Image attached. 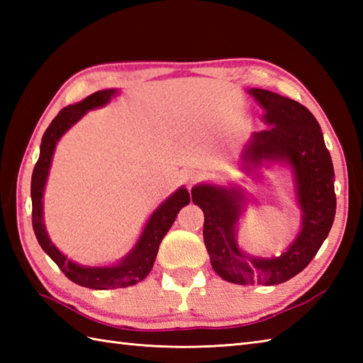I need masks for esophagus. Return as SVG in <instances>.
Returning <instances> with one entry per match:
<instances>
[{
	"instance_id": "obj_1",
	"label": "esophagus",
	"mask_w": 363,
	"mask_h": 363,
	"mask_svg": "<svg viewBox=\"0 0 363 363\" xmlns=\"http://www.w3.org/2000/svg\"><path fill=\"white\" fill-rule=\"evenodd\" d=\"M181 179L187 184V186H194L195 181L198 179V173L195 172V169H182L181 172Z\"/></svg>"
}]
</instances>
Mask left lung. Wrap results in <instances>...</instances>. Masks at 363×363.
I'll list each match as a JSON object with an SVG mask.
<instances>
[{
  "instance_id": "left-lung-1",
  "label": "left lung",
  "mask_w": 363,
  "mask_h": 363,
  "mask_svg": "<svg viewBox=\"0 0 363 363\" xmlns=\"http://www.w3.org/2000/svg\"><path fill=\"white\" fill-rule=\"evenodd\" d=\"M248 94L264 109L265 128L252 133L240 156V168L260 179L262 167L281 164L293 177L301 229L281 256L246 254L237 242L238 221L248 199L230 184H198L191 194L204 212V245L213 272L238 285H276L303 272L326 240L335 217L334 165L321 128L311 111L293 99L264 89Z\"/></svg>"
}]
</instances>
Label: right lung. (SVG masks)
Segmentation results:
<instances>
[{
  "label": "right lung",
  "mask_w": 363,
  "mask_h": 363,
  "mask_svg": "<svg viewBox=\"0 0 363 363\" xmlns=\"http://www.w3.org/2000/svg\"><path fill=\"white\" fill-rule=\"evenodd\" d=\"M118 94L117 89H106L91 94L84 98L82 101L64 107L57 113V117L51 121L48 129L45 130L40 143V156L33 172L30 179V198H33V228L37 237L38 245L48 256L56 262V265L62 269V273L74 284L89 287L94 290H112L123 289L143 281L150 274L151 268L156 260L159 245L165 237L168 229L174 223L177 212L184 206L190 203V195L186 187L177 189L174 194L169 195L151 217L146 221L140 237L135 242L125 257H121L117 264L90 267L81 265L78 262L68 259L64 252L57 250V246L51 242L46 233L43 221V194L46 179H48L52 154L56 150L57 142L70 129L74 123H78L89 111L104 107L111 103V99Z\"/></svg>",
  "instance_id": "1"
}]
</instances>
